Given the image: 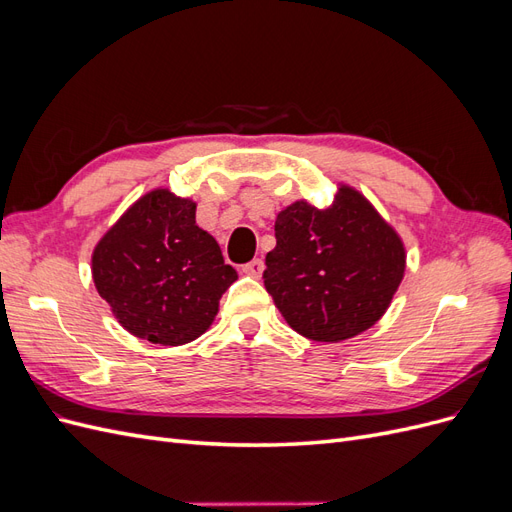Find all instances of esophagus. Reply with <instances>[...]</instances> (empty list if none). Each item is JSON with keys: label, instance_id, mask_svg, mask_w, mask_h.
<instances>
[{"label": "esophagus", "instance_id": "obj_1", "mask_svg": "<svg viewBox=\"0 0 512 512\" xmlns=\"http://www.w3.org/2000/svg\"><path fill=\"white\" fill-rule=\"evenodd\" d=\"M262 271H265V260H262V258H254V260L247 262V265H243V273L245 275L260 277Z\"/></svg>", "mask_w": 512, "mask_h": 512}]
</instances>
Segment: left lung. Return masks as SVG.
Returning a JSON list of instances; mask_svg holds the SVG:
<instances>
[{"instance_id": "left-lung-1", "label": "left lung", "mask_w": 512, "mask_h": 512, "mask_svg": "<svg viewBox=\"0 0 512 512\" xmlns=\"http://www.w3.org/2000/svg\"><path fill=\"white\" fill-rule=\"evenodd\" d=\"M265 288L290 327L316 342H342L374 327L404 277L397 232L352 188L316 209L299 200L275 220Z\"/></svg>"}]
</instances>
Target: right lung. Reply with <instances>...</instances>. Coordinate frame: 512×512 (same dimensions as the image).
Instances as JSON below:
<instances>
[{"label": "right lung", "instance_id": "right-lung-1", "mask_svg": "<svg viewBox=\"0 0 512 512\" xmlns=\"http://www.w3.org/2000/svg\"><path fill=\"white\" fill-rule=\"evenodd\" d=\"M91 273L121 327L162 346L203 335L237 280L218 241L196 226V205L168 190L121 215L96 245Z\"/></svg>", "mask_w": 512, "mask_h": 512}]
</instances>
